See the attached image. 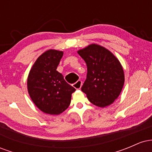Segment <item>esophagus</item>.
I'll return each instance as SVG.
<instances>
[{"mask_svg": "<svg viewBox=\"0 0 152 152\" xmlns=\"http://www.w3.org/2000/svg\"><path fill=\"white\" fill-rule=\"evenodd\" d=\"M81 86H82V81L81 80H78V81H77L76 83H74V84H73V86H74L76 89H80Z\"/></svg>", "mask_w": 152, "mask_h": 152, "instance_id": "34e87169", "label": "esophagus"}]
</instances>
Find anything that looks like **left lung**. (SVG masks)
<instances>
[{"label": "left lung", "instance_id": "1", "mask_svg": "<svg viewBox=\"0 0 152 152\" xmlns=\"http://www.w3.org/2000/svg\"><path fill=\"white\" fill-rule=\"evenodd\" d=\"M78 53L87 66L82 91L99 107L113 104L124 83V73L119 61L110 50L94 43L78 50Z\"/></svg>", "mask_w": 152, "mask_h": 152}]
</instances>
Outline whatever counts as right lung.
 <instances>
[{
	"label": "right lung",
	"instance_id": "right-lung-1",
	"mask_svg": "<svg viewBox=\"0 0 152 152\" xmlns=\"http://www.w3.org/2000/svg\"><path fill=\"white\" fill-rule=\"evenodd\" d=\"M64 52L50 49L41 54L31 68L27 80L29 96L43 112L58 115L70 105L76 89L56 71Z\"/></svg>",
	"mask_w": 152,
	"mask_h": 152
}]
</instances>
